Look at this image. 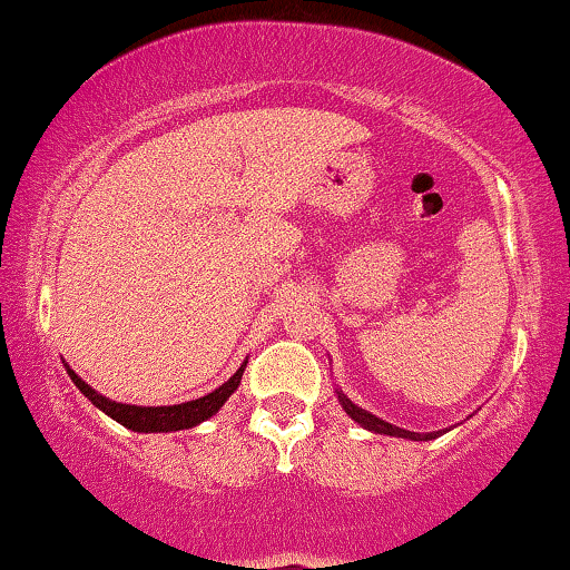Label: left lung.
I'll return each instance as SVG.
<instances>
[{
  "mask_svg": "<svg viewBox=\"0 0 570 570\" xmlns=\"http://www.w3.org/2000/svg\"><path fill=\"white\" fill-rule=\"evenodd\" d=\"M338 399H341V406L346 409V414L353 419V422H358L361 426H366V429H371V432H376V434H389V436H404V440H414V442H426V440H436V436H440L442 432H429V434H419V432H406V429H399V426H394V424H389V422H384V419H379V416H373V414H368V412H363V409H358L356 404H353L351 399H346L343 394H338Z\"/></svg>",
  "mask_w": 570,
  "mask_h": 570,
  "instance_id": "8db88e82",
  "label": "left lung"
}]
</instances>
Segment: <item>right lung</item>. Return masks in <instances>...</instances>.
<instances>
[{
	"label": "right lung",
	"instance_id": "right-lung-1",
	"mask_svg": "<svg viewBox=\"0 0 570 570\" xmlns=\"http://www.w3.org/2000/svg\"><path fill=\"white\" fill-rule=\"evenodd\" d=\"M247 363H242L239 371L232 376L227 384H222L219 389H214L212 394L186 401V404H176V406H130V404H118V401H110L106 396H100L96 389H90L86 381H82L78 373L70 371L72 384L78 386L82 394H86L92 404L102 409L110 419H116L118 424H124L134 432H179V429H189L197 426L204 419H209L212 414H217L224 401H227L232 394H235L242 373H245Z\"/></svg>",
	"mask_w": 570,
	"mask_h": 570
}]
</instances>
